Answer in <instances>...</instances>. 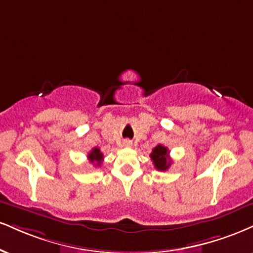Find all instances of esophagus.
<instances>
[{
	"label": "esophagus",
	"instance_id": "34e87169",
	"mask_svg": "<svg viewBox=\"0 0 253 253\" xmlns=\"http://www.w3.org/2000/svg\"><path fill=\"white\" fill-rule=\"evenodd\" d=\"M133 144H132V141H130V140H124V146L125 147H130V146H132Z\"/></svg>",
	"mask_w": 253,
	"mask_h": 253
}]
</instances>
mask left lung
Instances as JSON below:
<instances>
[{
  "mask_svg": "<svg viewBox=\"0 0 253 253\" xmlns=\"http://www.w3.org/2000/svg\"><path fill=\"white\" fill-rule=\"evenodd\" d=\"M169 152L167 150V147L160 144L153 148L150 157L151 159L153 160L154 167H156L158 171H166V169H169V167L171 166L172 161L169 160Z\"/></svg>",
  "mask_w": 253,
  "mask_h": 253,
  "instance_id": "left-lung-1",
  "label": "left lung"
}]
</instances>
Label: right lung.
Wrapping results in <instances>:
<instances>
[{
    "mask_svg": "<svg viewBox=\"0 0 253 253\" xmlns=\"http://www.w3.org/2000/svg\"><path fill=\"white\" fill-rule=\"evenodd\" d=\"M87 158H88V159H89L90 163H93V164H94V165L100 166V164L102 163L103 156H102L101 152H100L99 148H97V147H94L93 150L90 151L89 153H88Z\"/></svg>",
    "mask_w": 253,
    "mask_h": 253,
    "instance_id": "right-lung-1",
    "label": "right lung"
}]
</instances>
